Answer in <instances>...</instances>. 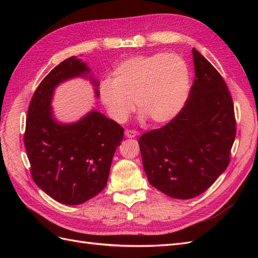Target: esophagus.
I'll return each instance as SVG.
<instances>
[{"label":"esophagus","instance_id":"34e87169","mask_svg":"<svg viewBox=\"0 0 258 258\" xmlns=\"http://www.w3.org/2000/svg\"><path fill=\"white\" fill-rule=\"evenodd\" d=\"M139 135V132L136 131V130H131V129H127L126 131H124V136H126L127 138H136L137 136Z\"/></svg>","mask_w":258,"mask_h":258}]
</instances>
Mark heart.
Here are the masks:
<instances>
[{
  "label": "heart",
  "instance_id": "1",
  "mask_svg": "<svg viewBox=\"0 0 258 258\" xmlns=\"http://www.w3.org/2000/svg\"><path fill=\"white\" fill-rule=\"evenodd\" d=\"M189 90L188 67L174 53L156 52L122 61L113 79L100 85V100L113 118L124 121L134 110L153 124H162L182 110Z\"/></svg>",
  "mask_w": 258,
  "mask_h": 258
}]
</instances>
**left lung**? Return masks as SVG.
Here are the masks:
<instances>
[{"label":"left lung","instance_id":"1","mask_svg":"<svg viewBox=\"0 0 258 258\" xmlns=\"http://www.w3.org/2000/svg\"><path fill=\"white\" fill-rule=\"evenodd\" d=\"M192 60L195 80L182 110L139 139L148 182L175 199L197 197L216 181L229 165L236 138L227 85L195 48Z\"/></svg>","mask_w":258,"mask_h":258}]
</instances>
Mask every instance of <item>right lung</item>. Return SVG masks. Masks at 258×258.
<instances>
[{
	"label": "right lung",
	"mask_w": 258,
	"mask_h": 258,
	"mask_svg": "<svg viewBox=\"0 0 258 258\" xmlns=\"http://www.w3.org/2000/svg\"><path fill=\"white\" fill-rule=\"evenodd\" d=\"M89 71L76 57L54 67L31 99L26 121L23 141L33 181L52 199L68 206L84 204L103 190L123 138L120 124L97 111L68 124L53 118L54 88L73 77H86ZM90 81L98 87L99 82L92 77Z\"/></svg>",
	"instance_id": "1"
}]
</instances>
